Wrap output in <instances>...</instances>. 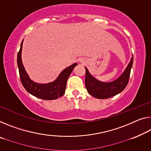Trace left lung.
<instances>
[{"mask_svg":"<svg viewBox=\"0 0 151 151\" xmlns=\"http://www.w3.org/2000/svg\"><path fill=\"white\" fill-rule=\"evenodd\" d=\"M133 65V57L121 76L111 82H103L94 78L86 69L85 85L91 96L99 99H106L114 96L125 89L129 82L131 68Z\"/></svg>","mask_w":151,"mask_h":151,"instance_id":"1","label":"left lung"}]
</instances>
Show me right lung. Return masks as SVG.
I'll return each mask as SVG.
<instances>
[{
    "instance_id": "add662e5",
    "label": "right lung",
    "mask_w": 151,
    "mask_h": 151,
    "mask_svg": "<svg viewBox=\"0 0 151 151\" xmlns=\"http://www.w3.org/2000/svg\"><path fill=\"white\" fill-rule=\"evenodd\" d=\"M22 40L19 51L17 54V65L20 80L25 89L33 96L43 100H55L62 96L66 88L67 81L77 63H73L61 71L54 82L48 83H38L30 80L22 61Z\"/></svg>"
}]
</instances>
